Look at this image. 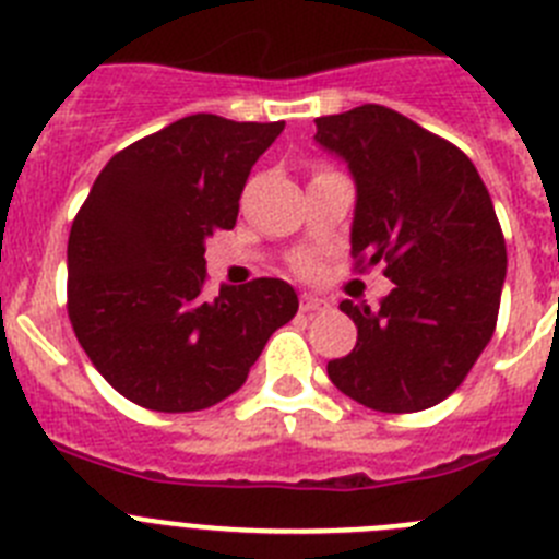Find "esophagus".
Returning <instances> with one entry per match:
<instances>
[{"label": "esophagus", "mask_w": 559, "mask_h": 559, "mask_svg": "<svg viewBox=\"0 0 559 559\" xmlns=\"http://www.w3.org/2000/svg\"><path fill=\"white\" fill-rule=\"evenodd\" d=\"M324 310H330L328 299L313 294H302V313H324Z\"/></svg>", "instance_id": "esophagus-1"}]
</instances>
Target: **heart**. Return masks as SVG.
<instances>
[{
  "label": "heart",
  "instance_id": "1",
  "mask_svg": "<svg viewBox=\"0 0 559 559\" xmlns=\"http://www.w3.org/2000/svg\"><path fill=\"white\" fill-rule=\"evenodd\" d=\"M316 269H319V263H316V257L305 254V257H299V260H296V271H302V274H313Z\"/></svg>",
  "mask_w": 559,
  "mask_h": 559
}]
</instances>
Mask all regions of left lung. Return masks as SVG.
I'll list each match as a JSON object with an SVG mask.
<instances>
[{
	"label": "left lung",
	"mask_w": 559,
	"mask_h": 559,
	"mask_svg": "<svg viewBox=\"0 0 559 559\" xmlns=\"http://www.w3.org/2000/svg\"><path fill=\"white\" fill-rule=\"evenodd\" d=\"M316 142L355 179V265L394 283L378 310L341 302L358 341L330 380L374 412L437 406L496 333L507 243L490 192L456 145L386 106L319 117Z\"/></svg>",
	"instance_id": "left-lung-1"
}]
</instances>
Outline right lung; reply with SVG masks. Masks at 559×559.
Wrapping results in <instances>:
<instances>
[{
    "label": "right lung",
    "mask_w": 559,
    "mask_h": 559,
    "mask_svg": "<svg viewBox=\"0 0 559 559\" xmlns=\"http://www.w3.org/2000/svg\"><path fill=\"white\" fill-rule=\"evenodd\" d=\"M285 122L192 114L114 153L72 221L67 310L122 397L201 412L243 386L296 290L260 276L204 296L206 240L231 229L254 162Z\"/></svg>",
    "instance_id": "right-lung-1"
}]
</instances>
